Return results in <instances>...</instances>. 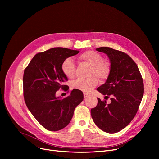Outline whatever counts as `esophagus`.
<instances>
[{"mask_svg":"<svg viewBox=\"0 0 159 159\" xmlns=\"http://www.w3.org/2000/svg\"><path fill=\"white\" fill-rule=\"evenodd\" d=\"M89 95V94H88V93H84V98H88Z\"/></svg>","mask_w":159,"mask_h":159,"instance_id":"1","label":"esophagus"}]
</instances>
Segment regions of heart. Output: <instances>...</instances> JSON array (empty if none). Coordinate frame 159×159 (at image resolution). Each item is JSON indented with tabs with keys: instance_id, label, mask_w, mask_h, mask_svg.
<instances>
[{
	"instance_id": "obj_1",
	"label": "heart",
	"mask_w": 159,
	"mask_h": 159,
	"mask_svg": "<svg viewBox=\"0 0 159 159\" xmlns=\"http://www.w3.org/2000/svg\"><path fill=\"white\" fill-rule=\"evenodd\" d=\"M78 60L80 62L89 65L88 72L89 78L86 79H78L74 81L72 87L83 92L88 93L92 90L98 83V78L101 81L107 79L110 74V64L103 60L102 56L93 50H88L81 54ZM61 71L69 78H74L75 71L74 61L71 58L66 59L61 64Z\"/></svg>"
}]
</instances>
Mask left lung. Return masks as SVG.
Returning <instances> with one entry per match:
<instances>
[{"label":"left lung","mask_w":159,"mask_h":159,"mask_svg":"<svg viewBox=\"0 0 159 159\" xmlns=\"http://www.w3.org/2000/svg\"><path fill=\"white\" fill-rule=\"evenodd\" d=\"M96 50L106 54L111 64L109 77L97 90L105 98L111 96V103L98 98L97 106L91 109V117L102 131L117 133L135 116L143 96V81L135 62L125 53L109 47Z\"/></svg>","instance_id":"8db88e82"}]
</instances>
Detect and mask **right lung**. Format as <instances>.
<instances>
[{
  "label": "right lung",
  "instance_id": "obj_1",
  "mask_svg": "<svg viewBox=\"0 0 159 159\" xmlns=\"http://www.w3.org/2000/svg\"><path fill=\"white\" fill-rule=\"evenodd\" d=\"M79 50L53 48L34 56L25 70L23 76L24 97L28 109L42 126L57 131L70 123L75 108L84 99L83 92L74 89L68 96L56 97L68 78L61 71V64L68 57L78 54Z\"/></svg>",
  "mask_w": 159,
  "mask_h": 159
}]
</instances>
